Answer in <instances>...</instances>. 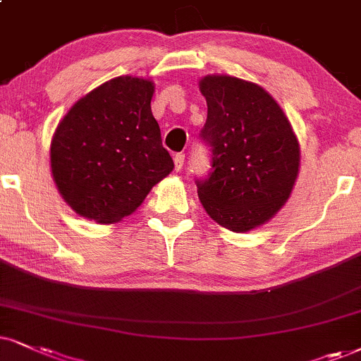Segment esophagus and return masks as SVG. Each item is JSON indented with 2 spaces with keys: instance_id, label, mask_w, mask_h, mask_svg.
I'll return each instance as SVG.
<instances>
[{
  "instance_id": "1",
  "label": "esophagus",
  "mask_w": 361,
  "mask_h": 361,
  "mask_svg": "<svg viewBox=\"0 0 361 361\" xmlns=\"http://www.w3.org/2000/svg\"><path fill=\"white\" fill-rule=\"evenodd\" d=\"M185 165V154L183 153H178L175 154V170L180 171L181 168Z\"/></svg>"
}]
</instances>
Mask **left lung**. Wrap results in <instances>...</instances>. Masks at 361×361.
Wrapping results in <instances>:
<instances>
[{
    "label": "left lung",
    "instance_id": "left-lung-1",
    "mask_svg": "<svg viewBox=\"0 0 361 361\" xmlns=\"http://www.w3.org/2000/svg\"><path fill=\"white\" fill-rule=\"evenodd\" d=\"M208 116L202 138L213 171L196 181L209 218L246 233L270 221L288 202L300 171V143L276 99L252 81L230 75L200 80Z\"/></svg>",
    "mask_w": 361,
    "mask_h": 361
}]
</instances>
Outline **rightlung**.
<instances>
[{
    "mask_svg": "<svg viewBox=\"0 0 361 361\" xmlns=\"http://www.w3.org/2000/svg\"><path fill=\"white\" fill-rule=\"evenodd\" d=\"M154 83L118 76L81 97L49 147L54 185L73 212L99 225L135 213L173 171L152 113Z\"/></svg>",
    "mask_w": 361,
    "mask_h": 361,
    "instance_id": "add662e5",
    "label": "right lung"
}]
</instances>
